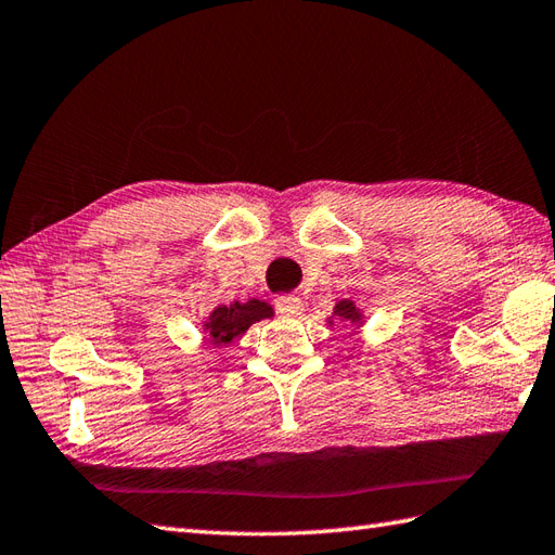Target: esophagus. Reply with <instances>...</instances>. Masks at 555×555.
<instances>
[{"mask_svg":"<svg viewBox=\"0 0 555 555\" xmlns=\"http://www.w3.org/2000/svg\"><path fill=\"white\" fill-rule=\"evenodd\" d=\"M276 309L283 317H298V314H302V300L298 298V295H279Z\"/></svg>","mask_w":555,"mask_h":555,"instance_id":"esophagus-1","label":"esophagus"}]
</instances>
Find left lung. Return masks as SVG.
I'll return each instance as SVG.
<instances>
[{
  "instance_id": "obj_1",
  "label": "left lung",
  "mask_w": 555,
  "mask_h": 555,
  "mask_svg": "<svg viewBox=\"0 0 555 555\" xmlns=\"http://www.w3.org/2000/svg\"><path fill=\"white\" fill-rule=\"evenodd\" d=\"M336 319H350V321H357L359 319V312H357V307L350 302V300H340L338 305H336Z\"/></svg>"
}]
</instances>
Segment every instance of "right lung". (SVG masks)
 <instances>
[{
    "label": "right lung",
    "mask_w": 555,
    "mask_h": 555,
    "mask_svg": "<svg viewBox=\"0 0 555 555\" xmlns=\"http://www.w3.org/2000/svg\"><path fill=\"white\" fill-rule=\"evenodd\" d=\"M267 317H272V307L260 300L222 305L210 314V321L205 324V328L210 331L215 345H229L236 336H243L255 321Z\"/></svg>",
    "instance_id": "obj_1"
}]
</instances>
